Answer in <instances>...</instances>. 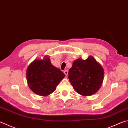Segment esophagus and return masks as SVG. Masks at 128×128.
<instances>
[{"mask_svg": "<svg viewBox=\"0 0 128 128\" xmlns=\"http://www.w3.org/2000/svg\"><path fill=\"white\" fill-rule=\"evenodd\" d=\"M64 73L65 74H66V76H67V75H68V71L67 70H66L64 71Z\"/></svg>", "mask_w": 128, "mask_h": 128, "instance_id": "1", "label": "esophagus"}]
</instances>
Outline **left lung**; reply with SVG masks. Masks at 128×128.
Listing matches in <instances>:
<instances>
[{
    "instance_id": "obj_1",
    "label": "left lung",
    "mask_w": 128,
    "mask_h": 128,
    "mask_svg": "<svg viewBox=\"0 0 128 128\" xmlns=\"http://www.w3.org/2000/svg\"><path fill=\"white\" fill-rule=\"evenodd\" d=\"M68 78L76 92L82 96H90L98 90L103 82L104 71L94 58L78 59L69 69Z\"/></svg>"
}]
</instances>
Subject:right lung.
I'll return each mask as SVG.
<instances>
[{
  "label": "right lung",
  "mask_w": 128,
  "mask_h": 128,
  "mask_svg": "<svg viewBox=\"0 0 128 128\" xmlns=\"http://www.w3.org/2000/svg\"><path fill=\"white\" fill-rule=\"evenodd\" d=\"M64 76L65 74L59 69L52 66L48 56L45 60H34L28 67L26 72L30 89L42 96L54 92Z\"/></svg>",
  "instance_id": "1"
}]
</instances>
